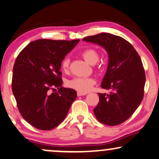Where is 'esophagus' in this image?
Instances as JSON below:
<instances>
[{
	"label": "esophagus",
	"mask_w": 159,
	"mask_h": 159,
	"mask_svg": "<svg viewBox=\"0 0 159 159\" xmlns=\"http://www.w3.org/2000/svg\"><path fill=\"white\" fill-rule=\"evenodd\" d=\"M87 94V93H83V92H80V91H78L77 92V96H84V95H86Z\"/></svg>",
	"instance_id": "34e87169"
}]
</instances>
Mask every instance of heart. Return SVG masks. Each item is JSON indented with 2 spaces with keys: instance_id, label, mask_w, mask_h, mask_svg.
Listing matches in <instances>:
<instances>
[{
  "instance_id": "heart-1",
  "label": "heart",
  "mask_w": 159,
  "mask_h": 159,
  "mask_svg": "<svg viewBox=\"0 0 159 159\" xmlns=\"http://www.w3.org/2000/svg\"><path fill=\"white\" fill-rule=\"evenodd\" d=\"M81 56L85 59L90 64H95L99 60V54L93 48H88L82 51ZM69 58L66 57L62 59L61 62V68L63 70H68L69 68ZM95 84V80L91 77H83V76H77L74 77L72 80H68L67 85L75 90H77L80 92L89 91L92 89L93 85Z\"/></svg>"
}]
</instances>
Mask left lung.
I'll use <instances>...</instances> for the list:
<instances>
[{
	"instance_id": "1",
	"label": "left lung",
	"mask_w": 159,
	"mask_h": 159,
	"mask_svg": "<svg viewBox=\"0 0 159 159\" xmlns=\"http://www.w3.org/2000/svg\"><path fill=\"white\" fill-rule=\"evenodd\" d=\"M83 40L103 46L108 53V66L101 87L109 94L99 93L93 112L102 124L120 125L128 119L144 97L146 77L139 55L128 41L110 33L85 37Z\"/></svg>"
}]
</instances>
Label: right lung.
Listing matches in <instances>:
<instances>
[{"instance_id":"right-lung-1","label":"right lung","mask_w":159,"mask_h":159,"mask_svg":"<svg viewBox=\"0 0 159 159\" xmlns=\"http://www.w3.org/2000/svg\"><path fill=\"white\" fill-rule=\"evenodd\" d=\"M80 40L40 39L27 45L13 67L11 89L23 118L39 130L58 126L75 100L76 92L62 87L61 62ZM54 87L58 91L51 94Z\"/></svg>"}]
</instances>
